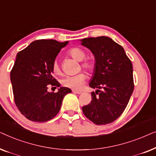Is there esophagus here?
Instances as JSON below:
<instances>
[{
  "label": "esophagus",
  "mask_w": 156,
  "mask_h": 156,
  "mask_svg": "<svg viewBox=\"0 0 156 156\" xmlns=\"http://www.w3.org/2000/svg\"><path fill=\"white\" fill-rule=\"evenodd\" d=\"M72 92L74 94H80L82 93V91H79V90H76V89H72Z\"/></svg>",
  "instance_id": "34e87169"
}]
</instances>
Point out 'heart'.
Masks as SVG:
<instances>
[{"label":"heart","mask_w":156,"mask_h":156,"mask_svg":"<svg viewBox=\"0 0 156 156\" xmlns=\"http://www.w3.org/2000/svg\"><path fill=\"white\" fill-rule=\"evenodd\" d=\"M68 54L72 58L75 59L77 61H82L85 58L86 54L82 49L79 48H72L68 51ZM82 67L88 71H92L94 68V65L91 61H84L82 63ZM52 70L55 74H58L60 73V66L57 59L53 62ZM86 80V75L85 74L79 73L75 75L67 76L62 80V84L64 86L69 87V88L74 89H80L82 87Z\"/></svg>","instance_id":"1"}]
</instances>
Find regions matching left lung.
I'll return each instance as SVG.
<instances>
[{"label":"left lung","instance_id":"left-lung-1","mask_svg":"<svg viewBox=\"0 0 156 156\" xmlns=\"http://www.w3.org/2000/svg\"><path fill=\"white\" fill-rule=\"evenodd\" d=\"M80 41L94 56L89 87L97 89L91 92L92 100L83 106L82 112L97 125L112 123L125 110L133 91L132 63L124 49L112 38L101 36Z\"/></svg>","mask_w":156,"mask_h":156}]
</instances>
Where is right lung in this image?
Wrapping results in <instances>:
<instances>
[{
  "label": "right lung",
  "instance_id": "1",
  "mask_svg": "<svg viewBox=\"0 0 156 156\" xmlns=\"http://www.w3.org/2000/svg\"><path fill=\"white\" fill-rule=\"evenodd\" d=\"M68 42L35 40L17 54L10 80L15 103L29 120L40 123L51 120L59 112L65 96L72 92L60 87L52 76L53 62ZM49 86L60 88L56 93H49Z\"/></svg>",
  "mask_w": 156,
  "mask_h": 156
}]
</instances>
